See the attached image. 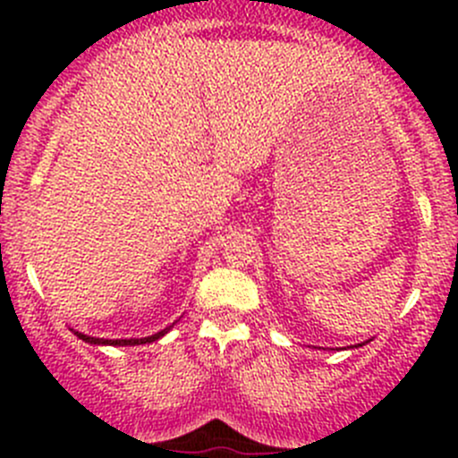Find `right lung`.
Returning a JSON list of instances; mask_svg holds the SVG:
<instances>
[{
	"label": "right lung",
	"mask_w": 458,
	"mask_h": 458,
	"mask_svg": "<svg viewBox=\"0 0 458 458\" xmlns=\"http://www.w3.org/2000/svg\"><path fill=\"white\" fill-rule=\"evenodd\" d=\"M168 330H170V327H165V330L157 332V335H152V336H146V339H97V336L81 335V332H77V336H80V339L88 341V344H101V345H141V344H150V341H157V339H159V336H164Z\"/></svg>",
	"instance_id": "1"
}]
</instances>
